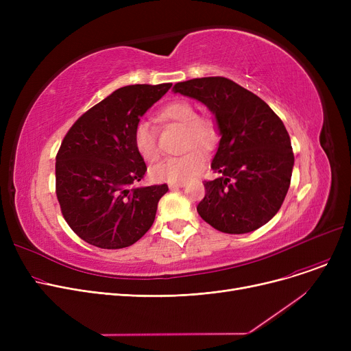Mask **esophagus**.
I'll return each mask as SVG.
<instances>
[{
    "instance_id": "esophagus-1",
    "label": "esophagus",
    "mask_w": 351,
    "mask_h": 351,
    "mask_svg": "<svg viewBox=\"0 0 351 351\" xmlns=\"http://www.w3.org/2000/svg\"><path fill=\"white\" fill-rule=\"evenodd\" d=\"M183 186H185V183H169V189H173V191Z\"/></svg>"
}]
</instances>
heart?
<instances>
[{"mask_svg":"<svg viewBox=\"0 0 351 351\" xmlns=\"http://www.w3.org/2000/svg\"><path fill=\"white\" fill-rule=\"evenodd\" d=\"M160 118L185 128V138H183V147L186 151L180 156L169 158L159 162L152 168V176L159 182L183 183L195 178L204 169L206 156L193 145L210 149L217 141V128L212 119L197 117L196 109L186 101H175L166 105L160 110ZM134 143L138 154L146 162H155L160 149L156 141L155 129L145 121L139 122L134 131Z\"/></svg>","mask_w":351,"mask_h":351,"instance_id":"obj_1","label":"heart"}]
</instances>
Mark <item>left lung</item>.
I'll use <instances>...</instances> for the list:
<instances>
[{
    "mask_svg": "<svg viewBox=\"0 0 351 351\" xmlns=\"http://www.w3.org/2000/svg\"><path fill=\"white\" fill-rule=\"evenodd\" d=\"M172 90L204 104L220 136L210 165L220 176L204 183L200 217L230 234L266 225L283 204L294 165L282 119L253 92L223 77L178 82Z\"/></svg>",
    "mask_w": 351,
    "mask_h": 351,
    "instance_id": "left-lung-1",
    "label": "left lung"
}]
</instances>
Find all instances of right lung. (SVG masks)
I'll return each instance as SVG.
<instances>
[{"label": "right lung", "instance_id": "right-lung-1", "mask_svg": "<svg viewBox=\"0 0 351 351\" xmlns=\"http://www.w3.org/2000/svg\"><path fill=\"white\" fill-rule=\"evenodd\" d=\"M172 84L128 85L72 125L55 163L57 197L69 228L101 249L134 245L151 229L168 185L134 186L146 165L134 143L141 117Z\"/></svg>", "mask_w": 351, "mask_h": 351}]
</instances>
